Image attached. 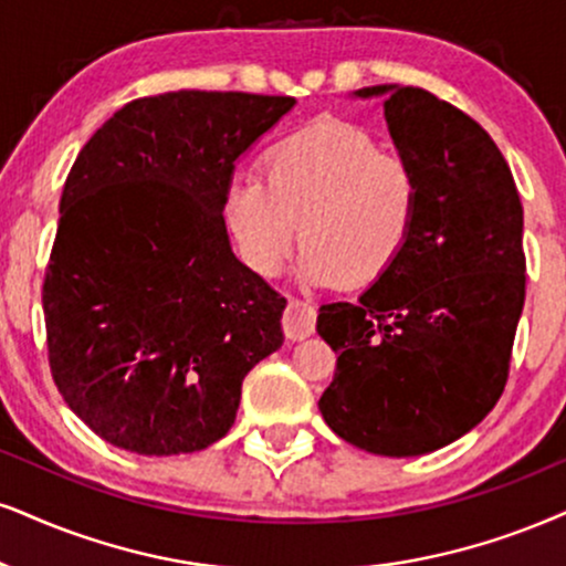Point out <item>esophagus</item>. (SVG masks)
I'll list each match as a JSON object with an SVG mask.
<instances>
[{"label": "esophagus", "mask_w": 566, "mask_h": 566, "mask_svg": "<svg viewBox=\"0 0 566 566\" xmlns=\"http://www.w3.org/2000/svg\"><path fill=\"white\" fill-rule=\"evenodd\" d=\"M315 323H317L315 306H312L310 302H304V298H291L289 306H285V315H283L285 336H289L291 340H302L315 333Z\"/></svg>", "instance_id": "34e87169"}]
</instances>
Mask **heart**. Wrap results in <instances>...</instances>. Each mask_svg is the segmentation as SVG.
I'll return each mask as SVG.
<instances>
[{
  "instance_id": "1",
  "label": "heart",
  "mask_w": 566,
  "mask_h": 566,
  "mask_svg": "<svg viewBox=\"0 0 566 566\" xmlns=\"http://www.w3.org/2000/svg\"><path fill=\"white\" fill-rule=\"evenodd\" d=\"M420 209V176L401 151L380 149L352 123L319 120L268 155V178L241 172L226 212L241 256L277 275L298 243L302 275L315 285L361 289L399 260Z\"/></svg>"
}]
</instances>
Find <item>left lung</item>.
Here are the masks:
<instances>
[{"instance_id": "8db88e82", "label": "left lung", "mask_w": 566, "mask_h": 566, "mask_svg": "<svg viewBox=\"0 0 566 566\" xmlns=\"http://www.w3.org/2000/svg\"><path fill=\"white\" fill-rule=\"evenodd\" d=\"M357 94L382 96L420 176V209L359 302L319 306L317 333L338 352L319 411L352 446L420 457L470 432L504 394L525 304L522 201L499 146L459 107L420 86Z\"/></svg>"}]
</instances>
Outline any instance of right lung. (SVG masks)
I'll return each instance as SVG.
<instances>
[{
	"label": "right lung",
	"mask_w": 566,
	"mask_h": 566,
	"mask_svg": "<svg viewBox=\"0 0 566 566\" xmlns=\"http://www.w3.org/2000/svg\"><path fill=\"white\" fill-rule=\"evenodd\" d=\"M294 96L167 91L125 104L70 167L44 272L62 399L117 449L172 457L233 428L285 298L230 251L235 159Z\"/></svg>",
	"instance_id": "obj_1"
}]
</instances>
